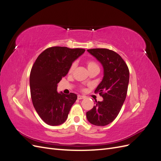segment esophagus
I'll return each mask as SVG.
<instances>
[{
  "mask_svg": "<svg viewBox=\"0 0 161 161\" xmlns=\"http://www.w3.org/2000/svg\"><path fill=\"white\" fill-rule=\"evenodd\" d=\"M78 99H85V97L84 96H82V95H78Z\"/></svg>",
  "mask_w": 161,
  "mask_h": 161,
  "instance_id": "esophagus-1",
  "label": "esophagus"
}]
</instances>
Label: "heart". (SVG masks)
<instances>
[{
  "mask_svg": "<svg viewBox=\"0 0 161 161\" xmlns=\"http://www.w3.org/2000/svg\"><path fill=\"white\" fill-rule=\"evenodd\" d=\"M75 64H72V66H70V69H69V73H71L73 71V70H74V69H75ZM86 66H87V69H88V70H91V69H99V66L97 65L96 62H95L93 61H88V62H86Z\"/></svg>",
  "mask_w": 161,
  "mask_h": 161,
  "instance_id": "obj_1",
  "label": "heart"
}]
</instances>
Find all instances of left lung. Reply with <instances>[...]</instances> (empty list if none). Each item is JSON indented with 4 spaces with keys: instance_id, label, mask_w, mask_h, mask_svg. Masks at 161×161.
I'll use <instances>...</instances> for the list:
<instances>
[{
    "instance_id": "left-lung-1",
    "label": "left lung",
    "mask_w": 161,
    "mask_h": 161,
    "mask_svg": "<svg viewBox=\"0 0 161 161\" xmlns=\"http://www.w3.org/2000/svg\"><path fill=\"white\" fill-rule=\"evenodd\" d=\"M87 52L103 66V79L95 92H99L103 100L95 101L93 108L86 112V118L92 125L105 126L116 118L124 103L129 83V69L121 57L114 51L95 48Z\"/></svg>"
}]
</instances>
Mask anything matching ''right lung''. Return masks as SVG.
<instances>
[{
  "label": "right lung",
  "mask_w": 161,
  "mask_h": 161,
  "mask_svg": "<svg viewBox=\"0 0 161 161\" xmlns=\"http://www.w3.org/2000/svg\"><path fill=\"white\" fill-rule=\"evenodd\" d=\"M85 51L80 48L52 47L42 52L34 62L30 76L31 100L37 113L47 124L59 125L67 119L77 95L58 92V83Z\"/></svg>",
  "instance_id": "add662e5"
}]
</instances>
